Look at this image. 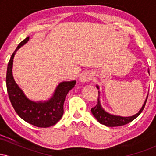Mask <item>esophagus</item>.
<instances>
[{"label":"esophagus","instance_id":"obj_1","mask_svg":"<svg viewBox=\"0 0 156 156\" xmlns=\"http://www.w3.org/2000/svg\"><path fill=\"white\" fill-rule=\"evenodd\" d=\"M80 81H81L82 83H85V82L89 81V80H92V76L89 73H83V74L80 75L79 78Z\"/></svg>","mask_w":156,"mask_h":156}]
</instances>
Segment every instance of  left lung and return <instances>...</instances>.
Listing matches in <instances>:
<instances>
[{"instance_id":"1","label":"left lung","mask_w":156,"mask_h":156,"mask_svg":"<svg viewBox=\"0 0 156 156\" xmlns=\"http://www.w3.org/2000/svg\"><path fill=\"white\" fill-rule=\"evenodd\" d=\"M148 73H149V70H148ZM96 87L97 88L99 89V87L98 85ZM98 94H99V96H98V103H97L95 106L92 108L91 112H92L94 117L96 118L97 120L101 124H103L108 127L121 126V125L128 124V123L133 121V119H135L142 112L143 109H144V106H145L147 100L148 98L147 94L144 104H143L141 108L139 110V112L137 114H134L133 116H131V117H121V116L113 115V114H111L107 112H105L101 104V101H100V94H101V92L99 91H98Z\"/></svg>"}]
</instances>
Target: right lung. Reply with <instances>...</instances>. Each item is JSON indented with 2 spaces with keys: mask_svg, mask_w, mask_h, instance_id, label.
I'll return each mask as SVG.
<instances>
[{
  "mask_svg": "<svg viewBox=\"0 0 156 156\" xmlns=\"http://www.w3.org/2000/svg\"><path fill=\"white\" fill-rule=\"evenodd\" d=\"M29 40L28 37L18 44L9 62L6 72V88L12 106L24 121L39 128H48L56 124L64 114V103L67 93L76 85V80L64 81L55 89L47 101H33L28 99L19 87L12 75L13 58L16 52Z\"/></svg>",
  "mask_w": 156,
  "mask_h": 156,
  "instance_id": "right-lung-1",
  "label": "right lung"
}]
</instances>
